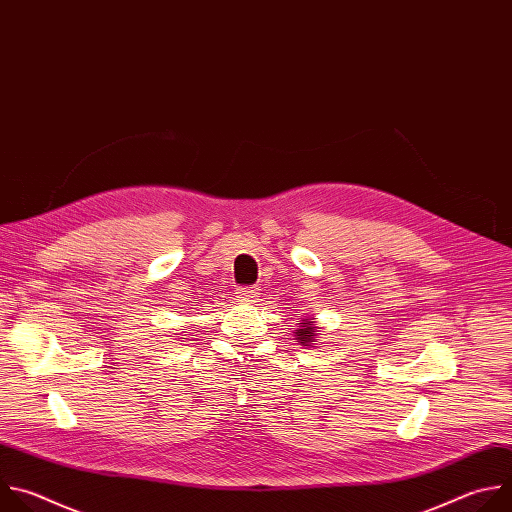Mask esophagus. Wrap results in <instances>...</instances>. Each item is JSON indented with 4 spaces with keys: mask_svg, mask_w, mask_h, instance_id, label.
<instances>
[{
    "mask_svg": "<svg viewBox=\"0 0 512 512\" xmlns=\"http://www.w3.org/2000/svg\"><path fill=\"white\" fill-rule=\"evenodd\" d=\"M258 294H260V286H248V288L240 290V298L248 300V302H256Z\"/></svg>",
    "mask_w": 512,
    "mask_h": 512,
    "instance_id": "obj_1",
    "label": "esophagus"
}]
</instances>
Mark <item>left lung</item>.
<instances>
[{"label":"left lung","mask_w":512,"mask_h":512,"mask_svg":"<svg viewBox=\"0 0 512 512\" xmlns=\"http://www.w3.org/2000/svg\"><path fill=\"white\" fill-rule=\"evenodd\" d=\"M315 333H317V327H313V321L306 319V321L298 323L294 337L302 347H311L315 343Z\"/></svg>","instance_id":"8db88e82"}]
</instances>
